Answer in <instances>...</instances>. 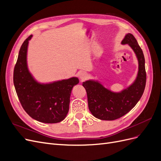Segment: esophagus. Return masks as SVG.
<instances>
[{"instance_id": "1", "label": "esophagus", "mask_w": 161, "mask_h": 161, "mask_svg": "<svg viewBox=\"0 0 161 161\" xmlns=\"http://www.w3.org/2000/svg\"><path fill=\"white\" fill-rule=\"evenodd\" d=\"M79 78H80V80L81 81L85 80L87 79V75H86V73L85 72H80V74H79Z\"/></svg>"}]
</instances>
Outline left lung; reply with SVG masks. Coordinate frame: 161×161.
Here are the masks:
<instances>
[{
  "label": "left lung",
  "instance_id": "left-lung-1",
  "mask_svg": "<svg viewBox=\"0 0 161 161\" xmlns=\"http://www.w3.org/2000/svg\"><path fill=\"white\" fill-rule=\"evenodd\" d=\"M121 44H128L138 61V75L132 84L116 92L105 88L98 80H89L82 82L86 91L89 109L92 115L101 120H115L128 113L137 104L145 89L147 74L142 49L131 33L126 34Z\"/></svg>",
  "mask_w": 161,
  "mask_h": 161
}]
</instances>
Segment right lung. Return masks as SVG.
I'll return each instance as SVG.
<instances>
[{
    "instance_id": "right-lung-1",
    "label": "right lung",
    "mask_w": 161,
    "mask_h": 161,
    "mask_svg": "<svg viewBox=\"0 0 161 161\" xmlns=\"http://www.w3.org/2000/svg\"><path fill=\"white\" fill-rule=\"evenodd\" d=\"M30 36L24 41L14 66L13 82L19 101L27 114L34 119L55 124L64 119L69 110L73 86L79 82L77 77L40 83L28 69L27 55Z\"/></svg>"
}]
</instances>
